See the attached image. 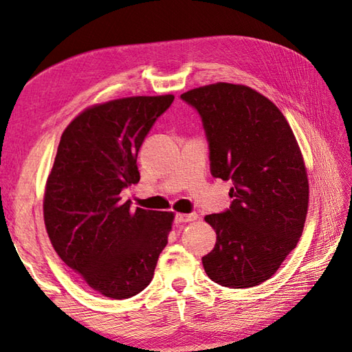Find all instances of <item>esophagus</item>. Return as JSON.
<instances>
[{
  "label": "esophagus",
  "instance_id": "esophagus-1",
  "mask_svg": "<svg viewBox=\"0 0 352 352\" xmlns=\"http://www.w3.org/2000/svg\"><path fill=\"white\" fill-rule=\"evenodd\" d=\"M197 220V214H177L175 215V221L177 223H188V221H194Z\"/></svg>",
  "mask_w": 352,
  "mask_h": 352
}]
</instances>
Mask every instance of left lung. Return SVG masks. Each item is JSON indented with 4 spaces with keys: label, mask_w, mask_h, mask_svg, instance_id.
<instances>
[{
    "label": "left lung",
    "mask_w": 352,
    "mask_h": 352,
    "mask_svg": "<svg viewBox=\"0 0 352 352\" xmlns=\"http://www.w3.org/2000/svg\"><path fill=\"white\" fill-rule=\"evenodd\" d=\"M180 98L200 115L210 174L232 182L229 209L204 219L217 234L204 271L221 286H257L303 232L309 186L296 137L278 107L248 86L217 82Z\"/></svg>",
    "instance_id": "obj_1"
}]
</instances>
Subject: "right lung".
Masks as SVG:
<instances>
[{
	"instance_id": "add662e5",
	"label": "right lung",
	"mask_w": 352,
	"mask_h": 352,
	"mask_svg": "<svg viewBox=\"0 0 352 352\" xmlns=\"http://www.w3.org/2000/svg\"><path fill=\"white\" fill-rule=\"evenodd\" d=\"M174 95L89 107L63 132L44 192V223L60 258L100 294L142 292L168 245L174 214L131 210L121 190L140 182L138 149Z\"/></svg>"
}]
</instances>
